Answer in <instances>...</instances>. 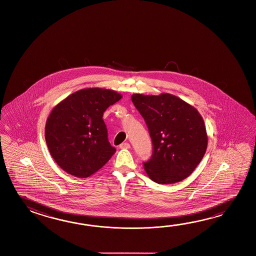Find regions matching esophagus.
<instances>
[{
	"label": "esophagus",
	"mask_w": 256,
	"mask_h": 256,
	"mask_svg": "<svg viewBox=\"0 0 256 256\" xmlns=\"http://www.w3.org/2000/svg\"><path fill=\"white\" fill-rule=\"evenodd\" d=\"M120 149H129L130 148V144L129 142H122L119 146Z\"/></svg>",
	"instance_id": "esophagus-1"
}]
</instances>
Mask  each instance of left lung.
<instances>
[{
	"label": "left lung",
	"mask_w": 256,
	"mask_h": 256,
	"mask_svg": "<svg viewBox=\"0 0 256 256\" xmlns=\"http://www.w3.org/2000/svg\"><path fill=\"white\" fill-rule=\"evenodd\" d=\"M130 98L146 120L152 139V156L144 163L150 180L158 184L185 180L207 150L202 115L190 104L168 93L134 94Z\"/></svg>",
	"instance_id": "left-lung-1"
}]
</instances>
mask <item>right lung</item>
<instances>
[{
    "mask_svg": "<svg viewBox=\"0 0 256 256\" xmlns=\"http://www.w3.org/2000/svg\"><path fill=\"white\" fill-rule=\"evenodd\" d=\"M120 98L114 90L90 88L71 94L52 110L46 124V142L56 163L66 173L85 178L114 154L102 116Z\"/></svg>",
    "mask_w": 256,
    "mask_h": 256,
    "instance_id": "1",
    "label": "right lung"
}]
</instances>
